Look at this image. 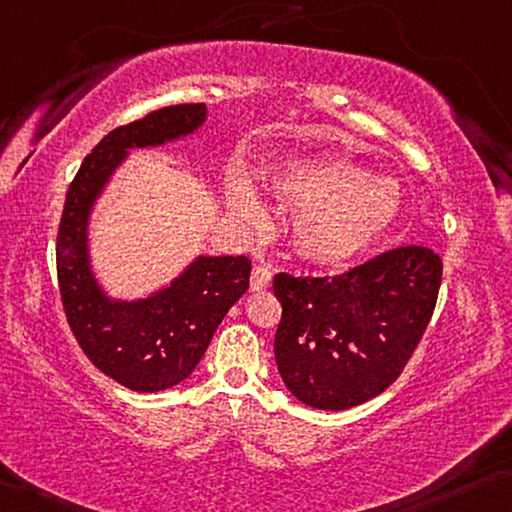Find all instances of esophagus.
Wrapping results in <instances>:
<instances>
[{"instance_id":"esophagus-1","label":"esophagus","mask_w":512,"mask_h":512,"mask_svg":"<svg viewBox=\"0 0 512 512\" xmlns=\"http://www.w3.org/2000/svg\"><path fill=\"white\" fill-rule=\"evenodd\" d=\"M272 281V270L267 265H256L251 270V290H265Z\"/></svg>"}]
</instances>
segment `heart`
I'll list each match as a JSON object with an SVG mask.
<instances>
[{"label": "heart", "mask_w": 512, "mask_h": 512, "mask_svg": "<svg viewBox=\"0 0 512 512\" xmlns=\"http://www.w3.org/2000/svg\"><path fill=\"white\" fill-rule=\"evenodd\" d=\"M265 192L293 215L290 238L304 261L345 267L368 254L391 231L403 210L398 180L341 155L286 157L263 171ZM229 206L261 217L263 206L247 180L235 178Z\"/></svg>", "instance_id": "obj_1"}]
</instances>
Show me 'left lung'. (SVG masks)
<instances>
[{
    "mask_svg": "<svg viewBox=\"0 0 512 512\" xmlns=\"http://www.w3.org/2000/svg\"><path fill=\"white\" fill-rule=\"evenodd\" d=\"M442 258L398 247L336 277L279 272L281 322L274 357L281 380L304 405L348 410L403 373L437 304Z\"/></svg>",
    "mask_w": 512,
    "mask_h": 512,
    "instance_id": "left-lung-1",
    "label": "left lung"
}]
</instances>
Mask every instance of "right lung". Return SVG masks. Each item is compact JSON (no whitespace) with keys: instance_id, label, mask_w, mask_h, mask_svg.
<instances>
[{"instance_id":"right-lung-1","label":"right lung","mask_w":512,"mask_h":512,"mask_svg":"<svg viewBox=\"0 0 512 512\" xmlns=\"http://www.w3.org/2000/svg\"><path fill=\"white\" fill-rule=\"evenodd\" d=\"M203 102L171 105L121 125L84 157L68 187L57 233V277L68 325L84 355L132 391H164L187 380L219 322L247 293V256H199L144 300H112L89 258V217L130 148L162 146L206 121Z\"/></svg>"}]
</instances>
